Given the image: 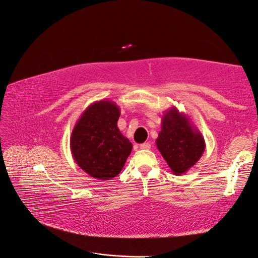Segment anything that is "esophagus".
<instances>
[{"mask_svg": "<svg viewBox=\"0 0 258 258\" xmlns=\"http://www.w3.org/2000/svg\"><path fill=\"white\" fill-rule=\"evenodd\" d=\"M151 148V145L149 142H145V144L140 145V149H144V150H148V149Z\"/></svg>", "mask_w": 258, "mask_h": 258, "instance_id": "obj_1", "label": "esophagus"}]
</instances>
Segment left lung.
<instances>
[{
    "mask_svg": "<svg viewBox=\"0 0 258 258\" xmlns=\"http://www.w3.org/2000/svg\"><path fill=\"white\" fill-rule=\"evenodd\" d=\"M161 121V131L156 140L158 150L175 175L184 174L202 157L205 150L203 136L176 107L165 111Z\"/></svg>",
    "mask_w": 258,
    "mask_h": 258,
    "instance_id": "1",
    "label": "left lung"
}]
</instances>
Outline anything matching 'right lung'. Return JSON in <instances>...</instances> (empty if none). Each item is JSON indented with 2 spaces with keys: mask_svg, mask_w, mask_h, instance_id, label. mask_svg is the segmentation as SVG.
Segmentation results:
<instances>
[{
  "mask_svg": "<svg viewBox=\"0 0 258 258\" xmlns=\"http://www.w3.org/2000/svg\"><path fill=\"white\" fill-rule=\"evenodd\" d=\"M120 108L112 100L95 101L79 117L71 136V151L78 167L91 177L117 176L133 150V144L117 125Z\"/></svg>",
  "mask_w": 258,
  "mask_h": 258,
  "instance_id": "obj_1",
  "label": "right lung"
}]
</instances>
